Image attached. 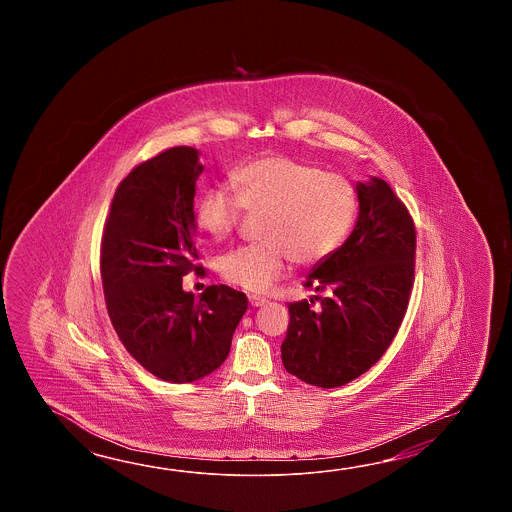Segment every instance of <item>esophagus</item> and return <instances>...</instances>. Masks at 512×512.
<instances>
[{
  "mask_svg": "<svg viewBox=\"0 0 512 512\" xmlns=\"http://www.w3.org/2000/svg\"><path fill=\"white\" fill-rule=\"evenodd\" d=\"M249 302H251L252 307H261V305L265 304V298L251 294V296H249Z\"/></svg>",
  "mask_w": 512,
  "mask_h": 512,
  "instance_id": "1",
  "label": "esophagus"
}]
</instances>
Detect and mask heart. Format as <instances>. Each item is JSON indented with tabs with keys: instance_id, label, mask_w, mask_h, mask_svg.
Segmentation results:
<instances>
[{
	"instance_id": "b5f03b06",
	"label": "heart",
	"mask_w": 512,
	"mask_h": 512,
	"mask_svg": "<svg viewBox=\"0 0 512 512\" xmlns=\"http://www.w3.org/2000/svg\"><path fill=\"white\" fill-rule=\"evenodd\" d=\"M230 188H210L194 207V221L212 241L240 227L243 210L261 214V243L225 254L219 271L227 282L263 293L280 280L289 260L313 265L337 251L357 218L359 197L346 175L287 155H263L230 174Z\"/></svg>"
}]
</instances>
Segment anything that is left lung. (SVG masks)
I'll return each instance as SVG.
<instances>
[{"instance_id":"obj_1","label":"left lung","mask_w":512,"mask_h":512,"mask_svg":"<svg viewBox=\"0 0 512 512\" xmlns=\"http://www.w3.org/2000/svg\"><path fill=\"white\" fill-rule=\"evenodd\" d=\"M355 190V229L305 278V287L320 296L287 305L283 366L318 388L344 386L381 359L414 287L415 227L408 208L379 177Z\"/></svg>"}]
</instances>
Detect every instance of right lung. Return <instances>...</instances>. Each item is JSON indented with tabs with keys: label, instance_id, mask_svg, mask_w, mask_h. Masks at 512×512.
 Returning <instances> with one entry per match:
<instances>
[{
	"label": "right lung",
	"instance_id": "right-lung-1",
	"mask_svg": "<svg viewBox=\"0 0 512 512\" xmlns=\"http://www.w3.org/2000/svg\"><path fill=\"white\" fill-rule=\"evenodd\" d=\"M199 152L175 146L135 166L109 208L100 247L106 307L120 342L155 377L194 382L218 370L249 300L210 285L183 291L196 265L194 196Z\"/></svg>",
	"mask_w": 512,
	"mask_h": 512
}]
</instances>
